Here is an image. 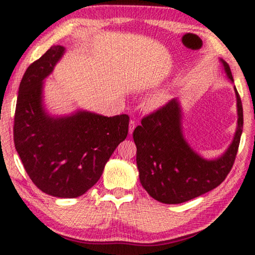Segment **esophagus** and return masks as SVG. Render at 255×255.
Instances as JSON below:
<instances>
[{"mask_svg": "<svg viewBox=\"0 0 255 255\" xmlns=\"http://www.w3.org/2000/svg\"><path fill=\"white\" fill-rule=\"evenodd\" d=\"M135 127H136V121L135 120L129 121V134H132V131H134Z\"/></svg>", "mask_w": 255, "mask_h": 255, "instance_id": "esophagus-1", "label": "esophagus"}]
</instances>
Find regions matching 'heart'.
<instances>
[{"label": "heart", "mask_w": 255, "mask_h": 255, "mask_svg": "<svg viewBox=\"0 0 255 255\" xmlns=\"http://www.w3.org/2000/svg\"><path fill=\"white\" fill-rule=\"evenodd\" d=\"M145 104L150 110H158L162 105V98L160 95L154 94L147 98Z\"/></svg>", "instance_id": "obj_1"}]
</instances>
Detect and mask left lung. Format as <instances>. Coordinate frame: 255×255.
I'll return each instance as SVG.
<instances>
[{
	"mask_svg": "<svg viewBox=\"0 0 255 255\" xmlns=\"http://www.w3.org/2000/svg\"><path fill=\"white\" fill-rule=\"evenodd\" d=\"M227 78L230 67L220 58ZM237 127L234 138L219 157L207 159L192 149L183 132V111L175 98L142 120L132 137L139 181L152 198L164 204H181L215 189L225 181L236 158L243 132V106L236 87Z\"/></svg>",
	"mask_w": 255,
	"mask_h": 255,
	"instance_id": "1",
	"label": "left lung"
}]
</instances>
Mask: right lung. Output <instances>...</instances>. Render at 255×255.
Masks as SVG:
<instances>
[{"instance_id":"obj_1","label":"right lung","mask_w":255,"mask_h":255,"mask_svg":"<svg viewBox=\"0 0 255 255\" xmlns=\"http://www.w3.org/2000/svg\"><path fill=\"white\" fill-rule=\"evenodd\" d=\"M66 49L52 45L21 79L14 113V146L33 183L47 195L77 198L97 183L117 146L126 139L129 117L79 109L51 115L44 81Z\"/></svg>"}]
</instances>
